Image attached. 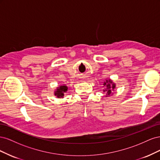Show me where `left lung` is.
<instances>
[{"mask_svg": "<svg viewBox=\"0 0 160 160\" xmlns=\"http://www.w3.org/2000/svg\"><path fill=\"white\" fill-rule=\"evenodd\" d=\"M103 88L104 89L103 90V92L106 93L105 94V98H108V97L111 96L113 93V91L115 90V88L116 87V84L113 83V81L111 79H106L103 82Z\"/></svg>", "mask_w": 160, "mask_h": 160, "instance_id": "obj_1", "label": "left lung"}]
</instances>
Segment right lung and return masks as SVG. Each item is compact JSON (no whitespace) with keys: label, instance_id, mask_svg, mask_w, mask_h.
I'll use <instances>...</instances> for the list:
<instances>
[{"label":"right lung","instance_id":"right-lung-1","mask_svg":"<svg viewBox=\"0 0 160 160\" xmlns=\"http://www.w3.org/2000/svg\"><path fill=\"white\" fill-rule=\"evenodd\" d=\"M68 90V87L66 85H62L57 87L55 91H54V95L57 97V98L62 99L64 98L65 93Z\"/></svg>","mask_w":160,"mask_h":160}]
</instances>
